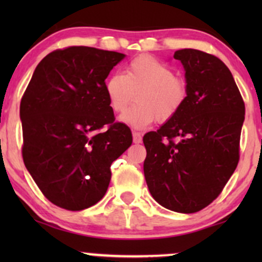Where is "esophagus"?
<instances>
[{"label": "esophagus", "mask_w": 262, "mask_h": 262, "mask_svg": "<svg viewBox=\"0 0 262 262\" xmlns=\"http://www.w3.org/2000/svg\"><path fill=\"white\" fill-rule=\"evenodd\" d=\"M133 141L135 144L141 143V134L138 133V132H133Z\"/></svg>", "instance_id": "34e87169"}]
</instances>
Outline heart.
<instances>
[{
  "mask_svg": "<svg viewBox=\"0 0 262 262\" xmlns=\"http://www.w3.org/2000/svg\"><path fill=\"white\" fill-rule=\"evenodd\" d=\"M104 90L116 113L125 112L137 93V103L123 114L121 121L138 129L146 128L155 119L160 123L172 119L188 95L186 80L176 76L169 65L149 55L130 60L124 74L110 75Z\"/></svg>",
  "mask_w": 262,
  "mask_h": 262,
  "instance_id": "b5f03b06",
  "label": "heart"
}]
</instances>
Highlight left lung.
Wrapping results in <instances>:
<instances>
[{
  "label": "left lung",
  "instance_id": "obj_1",
  "mask_svg": "<svg viewBox=\"0 0 262 262\" xmlns=\"http://www.w3.org/2000/svg\"><path fill=\"white\" fill-rule=\"evenodd\" d=\"M187 100L156 132L144 135V175L165 208L196 213L217 198L239 162L245 104L227 65L212 54L177 50Z\"/></svg>",
  "mask_w": 262,
  "mask_h": 262
}]
</instances>
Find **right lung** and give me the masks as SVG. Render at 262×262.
Here are the masks:
<instances>
[{"label": "right lung", "mask_w": 262, "mask_h": 262, "mask_svg": "<svg viewBox=\"0 0 262 262\" xmlns=\"http://www.w3.org/2000/svg\"><path fill=\"white\" fill-rule=\"evenodd\" d=\"M124 56L90 47L54 50L23 95V161L41 193L60 208L82 210L101 201L111 165L132 145L130 129L114 122L104 90Z\"/></svg>", "instance_id": "right-lung-1"}]
</instances>
